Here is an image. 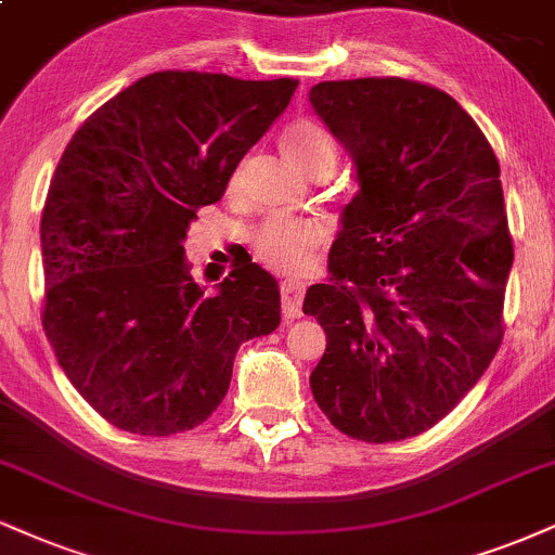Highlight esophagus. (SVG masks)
I'll return each mask as SVG.
<instances>
[{
    "mask_svg": "<svg viewBox=\"0 0 555 555\" xmlns=\"http://www.w3.org/2000/svg\"><path fill=\"white\" fill-rule=\"evenodd\" d=\"M302 299H305V284L286 279L282 282V312L286 320L302 318Z\"/></svg>",
    "mask_w": 555,
    "mask_h": 555,
    "instance_id": "obj_1",
    "label": "esophagus"
}]
</instances>
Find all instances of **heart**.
Returning a JSON list of instances; mask_svg holds the SVG:
<instances>
[{
	"mask_svg": "<svg viewBox=\"0 0 555 555\" xmlns=\"http://www.w3.org/2000/svg\"><path fill=\"white\" fill-rule=\"evenodd\" d=\"M282 152L297 168L310 172L318 165L336 163V142L325 126L310 118L292 124L282 133ZM328 237L323 222L302 217H273L253 237L256 256L266 266L279 271H302L310 263L312 250L320 248Z\"/></svg>",
	"mask_w": 555,
	"mask_h": 555,
	"instance_id": "b5f03b06",
	"label": "heart"
}]
</instances>
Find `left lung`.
Listing matches in <instances>:
<instances>
[{
	"label": "left lung",
	"instance_id": "1",
	"mask_svg": "<svg viewBox=\"0 0 555 555\" xmlns=\"http://www.w3.org/2000/svg\"><path fill=\"white\" fill-rule=\"evenodd\" d=\"M310 103L359 183L331 282L302 305L328 336L312 396L338 431L400 442L442 422L502 346L514 248L499 159L431 85L338 79L312 87Z\"/></svg>",
	"mask_w": 555,
	"mask_h": 555
}]
</instances>
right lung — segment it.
<instances>
[{
    "instance_id": "right-lung-1",
    "label": "right lung",
    "mask_w": 555,
    "mask_h": 555,
    "mask_svg": "<svg viewBox=\"0 0 555 555\" xmlns=\"http://www.w3.org/2000/svg\"><path fill=\"white\" fill-rule=\"evenodd\" d=\"M297 85L155 72L66 144L41 217L43 331L79 396L118 429L170 437L204 424L240 344L282 323L269 271L248 258L206 295L183 240Z\"/></svg>"
}]
</instances>
